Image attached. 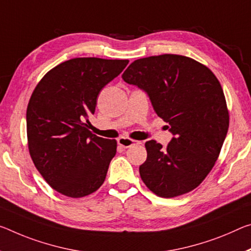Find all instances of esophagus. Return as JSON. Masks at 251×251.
Wrapping results in <instances>:
<instances>
[{
  "label": "esophagus",
  "mask_w": 251,
  "mask_h": 251,
  "mask_svg": "<svg viewBox=\"0 0 251 251\" xmlns=\"http://www.w3.org/2000/svg\"><path fill=\"white\" fill-rule=\"evenodd\" d=\"M138 144H142V142L134 141V140H130V138H126V137H122L118 140V145L124 147V149H128V147H130V146L138 145Z\"/></svg>",
  "instance_id": "esophagus-1"
}]
</instances>
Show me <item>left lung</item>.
<instances>
[{"label": "left lung", "instance_id": "obj_1", "mask_svg": "<svg viewBox=\"0 0 251 251\" xmlns=\"http://www.w3.org/2000/svg\"><path fill=\"white\" fill-rule=\"evenodd\" d=\"M123 79L149 95L157 116L174 135L168 146L145 143L143 182L162 198H174L201 184L218 160L229 128V111L216 75L202 63L178 54L142 58Z\"/></svg>", "mask_w": 251, "mask_h": 251}]
</instances>
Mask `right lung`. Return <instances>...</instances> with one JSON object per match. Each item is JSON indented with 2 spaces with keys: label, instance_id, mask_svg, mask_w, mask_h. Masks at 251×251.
Returning a JSON list of instances; mask_svg holds the SVG:
<instances>
[{
  "label": "right lung",
  "instance_id": "1",
  "mask_svg": "<svg viewBox=\"0 0 251 251\" xmlns=\"http://www.w3.org/2000/svg\"><path fill=\"white\" fill-rule=\"evenodd\" d=\"M128 60L75 58L45 75L26 108L27 145L35 168L63 196L82 198L100 188L117 142L87 128L101 89Z\"/></svg>",
  "mask_w": 251,
  "mask_h": 251
}]
</instances>
